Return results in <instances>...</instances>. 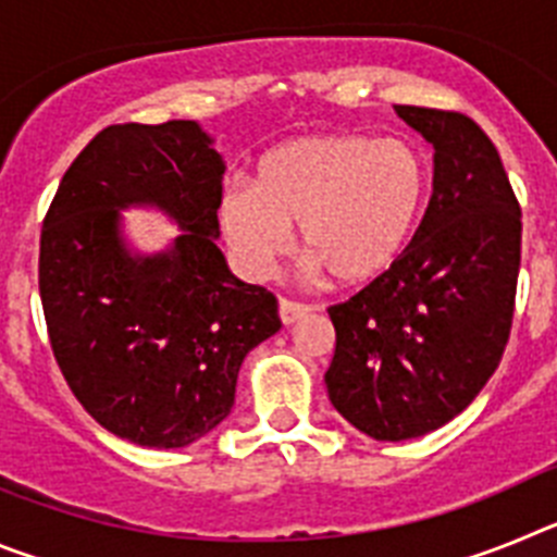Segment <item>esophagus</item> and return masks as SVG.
<instances>
[{
    "label": "esophagus",
    "mask_w": 557,
    "mask_h": 557,
    "mask_svg": "<svg viewBox=\"0 0 557 557\" xmlns=\"http://www.w3.org/2000/svg\"><path fill=\"white\" fill-rule=\"evenodd\" d=\"M309 312H312V307H307V304L287 301V298H282V301H278V318H282L284 326H293L295 321H301V318H307Z\"/></svg>",
    "instance_id": "34e87169"
}]
</instances>
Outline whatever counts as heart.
Returning a JSON list of instances; mask_svg holds the SVG:
<instances>
[{
  "mask_svg": "<svg viewBox=\"0 0 557 557\" xmlns=\"http://www.w3.org/2000/svg\"><path fill=\"white\" fill-rule=\"evenodd\" d=\"M430 172L407 139L362 133L298 136L264 152L253 184L236 181L218 206L236 268L264 278L298 223L314 275L376 282L401 259L424 211Z\"/></svg>",
  "mask_w": 557,
  "mask_h": 557,
  "instance_id": "obj_1",
  "label": "heart"
}]
</instances>
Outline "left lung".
Segmentation results:
<instances>
[{"mask_svg":"<svg viewBox=\"0 0 557 557\" xmlns=\"http://www.w3.org/2000/svg\"><path fill=\"white\" fill-rule=\"evenodd\" d=\"M396 113L435 150L430 206L401 259L329 307V398L373 441L421 437L474 401L508 346L521 262L519 200L494 141L462 113Z\"/></svg>","mask_w":557,"mask_h":557,"instance_id":"left-lung-1","label":"left lung"}]
</instances>
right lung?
Returning <instances> with one entry per match:
<instances>
[{
    "instance_id": "obj_1",
    "label": "right lung",
    "mask_w": 557,
    "mask_h": 557,
    "mask_svg": "<svg viewBox=\"0 0 557 557\" xmlns=\"http://www.w3.org/2000/svg\"><path fill=\"white\" fill-rule=\"evenodd\" d=\"M225 161L191 120L111 125L72 161L41 228L38 289L63 379L97 424L147 449H181L234 407L250 348L278 304L225 264ZM125 208H156L182 234L139 255Z\"/></svg>"
}]
</instances>
